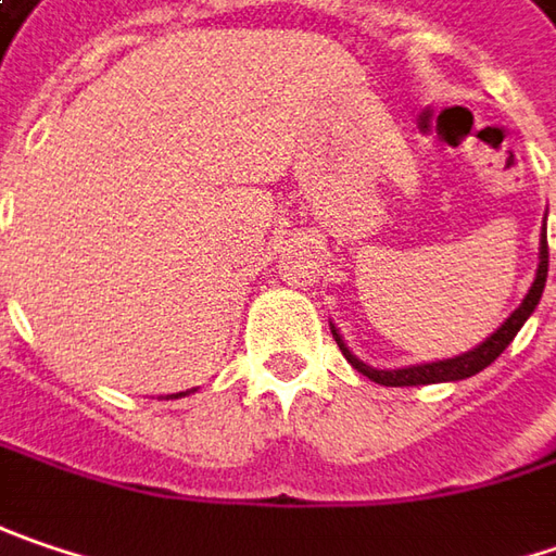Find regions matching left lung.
<instances>
[{"mask_svg": "<svg viewBox=\"0 0 556 556\" xmlns=\"http://www.w3.org/2000/svg\"><path fill=\"white\" fill-rule=\"evenodd\" d=\"M541 261H539V274H535V282H532V289L526 292V299H522V305L513 311L509 317H506L504 324L484 340L481 345H475L469 352H463V355H453V358H443V362H428V365H408V368H393V371H380V368H371V365H365L362 358H355L352 352H349V345L345 340L337 333V327L330 324V330H333V340L337 345L343 349L345 362L355 368V371H362V375L368 377V380H375V383H383V387H421V383H443V380H466V377L478 375V371H484L501 352H504L506 345L513 343V337L519 333V327L532 317V311L539 308L541 302V292H544V282H547V236H541V248H539Z\"/></svg>", "mask_w": 556, "mask_h": 556, "instance_id": "1", "label": "left lung"}]
</instances>
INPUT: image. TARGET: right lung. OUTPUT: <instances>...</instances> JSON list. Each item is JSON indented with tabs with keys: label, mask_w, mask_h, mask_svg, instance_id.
I'll list each match as a JSON object with an SVG mask.
<instances>
[{
	"label": "right lung",
	"mask_w": 556,
	"mask_h": 556,
	"mask_svg": "<svg viewBox=\"0 0 556 556\" xmlns=\"http://www.w3.org/2000/svg\"><path fill=\"white\" fill-rule=\"evenodd\" d=\"M176 396H181V393H176Z\"/></svg>",
	"instance_id": "1"
}]
</instances>
